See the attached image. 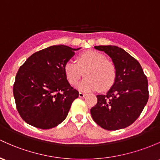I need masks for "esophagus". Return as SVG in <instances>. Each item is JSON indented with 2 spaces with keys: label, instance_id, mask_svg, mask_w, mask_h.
<instances>
[{
  "label": "esophagus",
  "instance_id": "34e87169",
  "mask_svg": "<svg viewBox=\"0 0 160 160\" xmlns=\"http://www.w3.org/2000/svg\"><path fill=\"white\" fill-rule=\"evenodd\" d=\"M78 96H79L80 98H84L85 96H86V94L83 93V92H79V94H78Z\"/></svg>",
  "mask_w": 160,
  "mask_h": 160
}]
</instances>
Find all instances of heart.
Returning <instances> with one entry per match:
<instances>
[{
    "label": "heart",
    "instance_id": "b5f03b06",
    "mask_svg": "<svg viewBox=\"0 0 160 160\" xmlns=\"http://www.w3.org/2000/svg\"><path fill=\"white\" fill-rule=\"evenodd\" d=\"M85 73V78L78 84L81 92L106 91L112 87L116 79L114 65L101 53L88 50L78 55L76 63L68 62L64 66V74L68 83L76 85Z\"/></svg>",
    "mask_w": 160,
    "mask_h": 160
}]
</instances>
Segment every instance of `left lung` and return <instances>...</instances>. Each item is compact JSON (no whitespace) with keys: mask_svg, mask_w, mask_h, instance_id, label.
Wrapping results in <instances>:
<instances>
[{"mask_svg":"<svg viewBox=\"0 0 160 160\" xmlns=\"http://www.w3.org/2000/svg\"><path fill=\"white\" fill-rule=\"evenodd\" d=\"M112 59L116 68L114 84L105 95H97L91 109L97 124L108 130L130 126L139 118L149 98L148 81L137 59L116 46H96Z\"/></svg>","mask_w":160,"mask_h":160,"instance_id":"obj_1","label":"left lung"}]
</instances>
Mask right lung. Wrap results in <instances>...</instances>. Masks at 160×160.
Here are the masks:
<instances>
[{
    "label": "right lung",
    "instance_id": "right-lung-1",
    "mask_svg": "<svg viewBox=\"0 0 160 160\" xmlns=\"http://www.w3.org/2000/svg\"><path fill=\"white\" fill-rule=\"evenodd\" d=\"M78 49L51 46L33 53L20 66L13 92L17 109L25 122L50 129L66 119L78 92L67 81L64 66Z\"/></svg>",
    "mask_w": 160,
    "mask_h": 160
}]
</instances>
